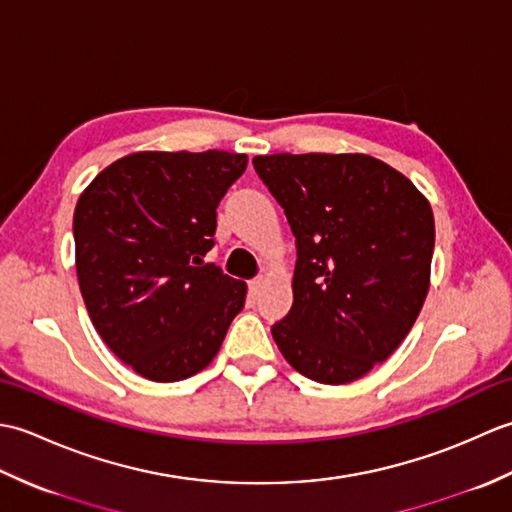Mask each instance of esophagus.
<instances>
[{
	"instance_id": "esophagus-1",
	"label": "esophagus",
	"mask_w": 512,
	"mask_h": 512,
	"mask_svg": "<svg viewBox=\"0 0 512 512\" xmlns=\"http://www.w3.org/2000/svg\"><path fill=\"white\" fill-rule=\"evenodd\" d=\"M266 281H268V277H266V275H259V277H255L253 281H250V292H253V295L257 297L259 292H262V290L266 288Z\"/></svg>"
}]
</instances>
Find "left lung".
Returning <instances> with one entry per match:
<instances>
[{"label":"left lung","instance_id":"8db88e82","mask_svg":"<svg viewBox=\"0 0 512 512\" xmlns=\"http://www.w3.org/2000/svg\"><path fill=\"white\" fill-rule=\"evenodd\" d=\"M253 165L297 237L292 308L273 339L306 378L352 383L394 354L427 299L431 204L365 154H273Z\"/></svg>","mask_w":512,"mask_h":512}]
</instances>
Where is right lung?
I'll return each mask as SVG.
<instances>
[{"label": "right lung", "mask_w": 512, "mask_h": 512, "mask_svg": "<svg viewBox=\"0 0 512 512\" xmlns=\"http://www.w3.org/2000/svg\"><path fill=\"white\" fill-rule=\"evenodd\" d=\"M246 154L136 151L112 162L74 209L76 277L96 332L154 383L202 372L244 308L246 284L202 257L217 204Z\"/></svg>", "instance_id": "add662e5"}]
</instances>
